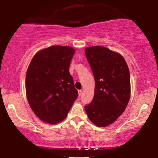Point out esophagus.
Wrapping results in <instances>:
<instances>
[{
  "label": "esophagus",
  "instance_id": "obj_1",
  "mask_svg": "<svg viewBox=\"0 0 158 158\" xmlns=\"http://www.w3.org/2000/svg\"><path fill=\"white\" fill-rule=\"evenodd\" d=\"M81 94H82V90H78V96H81Z\"/></svg>",
  "mask_w": 158,
  "mask_h": 158
}]
</instances>
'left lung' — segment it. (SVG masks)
Returning a JSON list of instances; mask_svg holds the SVG:
<instances>
[{"instance_id": "obj_1", "label": "left lung", "mask_w": 158, "mask_h": 158, "mask_svg": "<svg viewBox=\"0 0 158 158\" xmlns=\"http://www.w3.org/2000/svg\"><path fill=\"white\" fill-rule=\"evenodd\" d=\"M85 53L95 79L94 98L85 110L90 122L105 127L122 115L129 101V68L122 55L105 47H86Z\"/></svg>"}]
</instances>
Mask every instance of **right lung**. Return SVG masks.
<instances>
[{"label": "right lung", "mask_w": 158, "mask_h": 158, "mask_svg": "<svg viewBox=\"0 0 158 158\" xmlns=\"http://www.w3.org/2000/svg\"><path fill=\"white\" fill-rule=\"evenodd\" d=\"M75 50L55 45L35 54L26 74V94L35 115L47 124L66 118L76 100L77 90L69 67Z\"/></svg>", "instance_id": "add662e5"}]
</instances>
